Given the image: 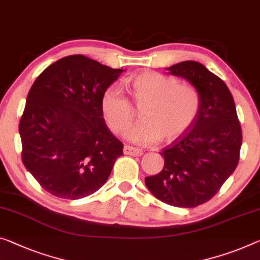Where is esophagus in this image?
Instances as JSON below:
<instances>
[{"mask_svg": "<svg viewBox=\"0 0 260 260\" xmlns=\"http://www.w3.org/2000/svg\"><path fill=\"white\" fill-rule=\"evenodd\" d=\"M125 154H129V155H134V157H139V155L143 154V150L138 149V147H134V146H130V145H125L124 149Z\"/></svg>", "mask_w": 260, "mask_h": 260, "instance_id": "34e87169", "label": "esophagus"}]
</instances>
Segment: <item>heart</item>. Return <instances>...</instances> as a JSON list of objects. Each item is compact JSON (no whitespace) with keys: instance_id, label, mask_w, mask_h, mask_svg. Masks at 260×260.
I'll return each instance as SVG.
<instances>
[{"instance_id":"b5f03b06","label":"heart","mask_w":260,"mask_h":260,"mask_svg":"<svg viewBox=\"0 0 260 260\" xmlns=\"http://www.w3.org/2000/svg\"><path fill=\"white\" fill-rule=\"evenodd\" d=\"M135 106L142 108L143 121L127 131L131 142L150 145L162 138L173 141L193 124L201 105L197 88L179 83L173 77L158 72H143L127 80ZM101 108L110 129L125 133L135 118V111L117 87H109L101 99Z\"/></svg>"}]
</instances>
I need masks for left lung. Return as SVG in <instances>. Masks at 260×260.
<instances>
[{"label": "left lung", "mask_w": 260, "mask_h": 260, "mask_svg": "<svg viewBox=\"0 0 260 260\" xmlns=\"http://www.w3.org/2000/svg\"><path fill=\"white\" fill-rule=\"evenodd\" d=\"M166 70L195 87L201 105L193 124L161 150L165 166L146 177L145 185L164 203L194 208L209 201L236 170L242 129L229 88L207 67L187 60Z\"/></svg>", "instance_id": "left-lung-1"}]
</instances>
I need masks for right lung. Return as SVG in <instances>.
<instances>
[{
	"label": "right lung",
	"mask_w": 260,
	"mask_h": 260,
	"mask_svg": "<svg viewBox=\"0 0 260 260\" xmlns=\"http://www.w3.org/2000/svg\"><path fill=\"white\" fill-rule=\"evenodd\" d=\"M123 70L81 54L44 70L19 122L22 160L44 189L79 200L105 185L123 144L108 129L101 99Z\"/></svg>",
	"instance_id": "obj_1"
}]
</instances>
